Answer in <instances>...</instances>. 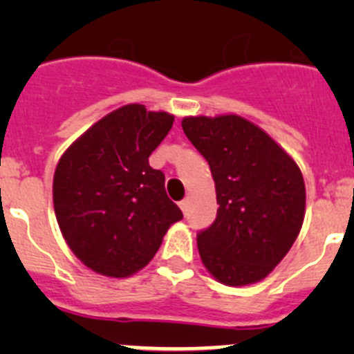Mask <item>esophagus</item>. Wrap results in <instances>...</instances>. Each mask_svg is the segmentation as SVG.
<instances>
[{"instance_id":"1","label":"esophagus","mask_w":354,"mask_h":354,"mask_svg":"<svg viewBox=\"0 0 354 354\" xmlns=\"http://www.w3.org/2000/svg\"><path fill=\"white\" fill-rule=\"evenodd\" d=\"M188 205H190V200H188V198H183V200H181V202H180V209L183 210V212H187Z\"/></svg>"}]
</instances>
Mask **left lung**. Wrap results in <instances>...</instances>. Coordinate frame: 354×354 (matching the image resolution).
<instances>
[{
    "instance_id": "left-lung-1",
    "label": "left lung",
    "mask_w": 354,
    "mask_h": 354,
    "mask_svg": "<svg viewBox=\"0 0 354 354\" xmlns=\"http://www.w3.org/2000/svg\"><path fill=\"white\" fill-rule=\"evenodd\" d=\"M181 127L209 162L219 203L216 221L197 234L203 266L227 286L263 279L301 230V171L266 131L234 114L185 118Z\"/></svg>"
}]
</instances>
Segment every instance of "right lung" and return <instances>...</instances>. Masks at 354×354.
<instances>
[{"mask_svg": "<svg viewBox=\"0 0 354 354\" xmlns=\"http://www.w3.org/2000/svg\"><path fill=\"white\" fill-rule=\"evenodd\" d=\"M174 118L142 104L113 111L88 128L56 166L53 200L71 252L95 272L128 277L147 266L183 212L149 156Z\"/></svg>", "mask_w": 354, "mask_h": 354, "instance_id": "1", "label": "right lung"}]
</instances>
